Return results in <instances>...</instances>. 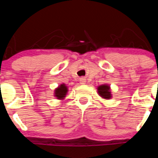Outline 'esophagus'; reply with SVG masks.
Instances as JSON below:
<instances>
[{
	"mask_svg": "<svg viewBox=\"0 0 158 158\" xmlns=\"http://www.w3.org/2000/svg\"><path fill=\"white\" fill-rule=\"evenodd\" d=\"M85 78H80L79 79V82H80V84H82V85H84V84H85Z\"/></svg>",
	"mask_w": 158,
	"mask_h": 158,
	"instance_id": "obj_1",
	"label": "esophagus"
}]
</instances>
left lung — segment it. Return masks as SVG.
Instances as JSON below:
<instances>
[{
	"label": "left lung",
	"instance_id": "obj_1",
	"mask_svg": "<svg viewBox=\"0 0 158 158\" xmlns=\"http://www.w3.org/2000/svg\"><path fill=\"white\" fill-rule=\"evenodd\" d=\"M97 92L98 95L103 98V99L109 100L111 99L112 95L111 92V87L108 84H103V85H98L97 87Z\"/></svg>",
	"mask_w": 158,
	"mask_h": 158
}]
</instances>
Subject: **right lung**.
<instances>
[{"label": "right lung", "instance_id": "add662e5", "mask_svg": "<svg viewBox=\"0 0 158 158\" xmlns=\"http://www.w3.org/2000/svg\"><path fill=\"white\" fill-rule=\"evenodd\" d=\"M68 92V87L66 86V84L63 83L59 85L57 88L54 90V97H56V99L63 100L66 96V94Z\"/></svg>", "mask_w": 158, "mask_h": 158}]
</instances>
